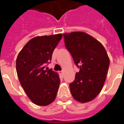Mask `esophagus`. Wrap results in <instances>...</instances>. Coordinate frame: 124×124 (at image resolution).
<instances>
[{
  "label": "esophagus",
  "instance_id": "obj_1",
  "mask_svg": "<svg viewBox=\"0 0 124 124\" xmlns=\"http://www.w3.org/2000/svg\"><path fill=\"white\" fill-rule=\"evenodd\" d=\"M63 73H64V71H63V70H62V71H60V74L61 75H62L63 74Z\"/></svg>",
  "mask_w": 124,
  "mask_h": 124
}]
</instances>
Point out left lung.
<instances>
[{
  "mask_svg": "<svg viewBox=\"0 0 124 124\" xmlns=\"http://www.w3.org/2000/svg\"><path fill=\"white\" fill-rule=\"evenodd\" d=\"M63 35L65 47L79 68L69 85L70 93L75 100L89 102L99 94L105 81L110 65L108 54L99 41L85 32Z\"/></svg>",
  "mask_w": 124,
  "mask_h": 124,
  "instance_id": "obj_1",
  "label": "left lung"
}]
</instances>
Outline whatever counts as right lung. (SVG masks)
Segmentation results:
<instances>
[{
    "label": "right lung",
    "instance_id": "add662e5",
    "mask_svg": "<svg viewBox=\"0 0 124 124\" xmlns=\"http://www.w3.org/2000/svg\"><path fill=\"white\" fill-rule=\"evenodd\" d=\"M62 34L36 36L25 45L16 59L19 81L33 103L46 106L55 100L60 81L59 74L45 69Z\"/></svg>",
    "mask_w": 124,
    "mask_h": 124
}]
</instances>
